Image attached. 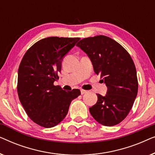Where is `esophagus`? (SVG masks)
Wrapping results in <instances>:
<instances>
[{
	"mask_svg": "<svg viewBox=\"0 0 155 155\" xmlns=\"http://www.w3.org/2000/svg\"><path fill=\"white\" fill-rule=\"evenodd\" d=\"M80 91H81V94H85V93L87 92V91L84 90H81Z\"/></svg>",
	"mask_w": 155,
	"mask_h": 155,
	"instance_id": "esophagus-1",
	"label": "esophagus"
}]
</instances>
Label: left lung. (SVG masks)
<instances>
[{
	"mask_svg": "<svg viewBox=\"0 0 155 155\" xmlns=\"http://www.w3.org/2000/svg\"><path fill=\"white\" fill-rule=\"evenodd\" d=\"M87 54L94 71L107 86L105 97L97 94V102L90 108L99 124L113 126L124 120L132 109L138 90L134 62L115 40L104 35L82 39L76 45Z\"/></svg>",
	"mask_w": 155,
	"mask_h": 155,
	"instance_id": "obj_1",
	"label": "left lung"
}]
</instances>
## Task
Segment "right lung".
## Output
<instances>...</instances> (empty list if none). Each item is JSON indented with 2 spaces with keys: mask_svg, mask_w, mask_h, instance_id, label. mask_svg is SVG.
I'll list each match as a JSON object with an SVG mask.
<instances>
[{
  "mask_svg": "<svg viewBox=\"0 0 155 155\" xmlns=\"http://www.w3.org/2000/svg\"><path fill=\"white\" fill-rule=\"evenodd\" d=\"M80 38L51 37L33 44L18 69V94L29 118L39 126L51 128L64 119L78 89L65 92L54 82L59 78L61 62Z\"/></svg>",
  "mask_w": 155,
  "mask_h": 155,
  "instance_id": "obj_1",
  "label": "right lung"
}]
</instances>
